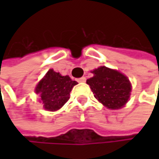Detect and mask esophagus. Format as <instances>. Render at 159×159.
Here are the masks:
<instances>
[{"label": "esophagus", "instance_id": "esophagus-1", "mask_svg": "<svg viewBox=\"0 0 159 159\" xmlns=\"http://www.w3.org/2000/svg\"><path fill=\"white\" fill-rule=\"evenodd\" d=\"M78 82H79V83H84V82H86V77H81V78H79V79H78Z\"/></svg>", "mask_w": 159, "mask_h": 159}]
</instances>
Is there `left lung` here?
I'll return each mask as SVG.
<instances>
[{"mask_svg":"<svg viewBox=\"0 0 159 159\" xmlns=\"http://www.w3.org/2000/svg\"><path fill=\"white\" fill-rule=\"evenodd\" d=\"M91 72L93 77L88 79L87 84L89 85L94 97L111 110L124 107L132 91V85L128 77L104 66Z\"/></svg>","mask_w":159,"mask_h":159,"instance_id":"obj_1","label":"left lung"}]
</instances>
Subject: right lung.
I'll list each match as a JSON object with an SVG mask.
<instances>
[{"instance_id": "right-lung-1", "label": "right lung", "mask_w": 159, "mask_h": 159, "mask_svg": "<svg viewBox=\"0 0 159 159\" xmlns=\"http://www.w3.org/2000/svg\"><path fill=\"white\" fill-rule=\"evenodd\" d=\"M76 84L77 82L72 81L70 76H62L59 72L49 70L36 86L35 93L40 95L47 111H55L68 102L70 91Z\"/></svg>"}]
</instances>
